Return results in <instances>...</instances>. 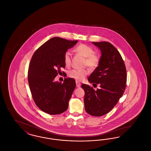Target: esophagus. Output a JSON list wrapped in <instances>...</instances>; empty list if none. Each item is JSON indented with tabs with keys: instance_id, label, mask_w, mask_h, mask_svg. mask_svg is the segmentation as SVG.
<instances>
[{
	"instance_id": "34e87169",
	"label": "esophagus",
	"mask_w": 151,
	"mask_h": 151,
	"mask_svg": "<svg viewBox=\"0 0 151 151\" xmlns=\"http://www.w3.org/2000/svg\"><path fill=\"white\" fill-rule=\"evenodd\" d=\"M76 87H78V88H79L80 86H81V84H80V83L78 81H76Z\"/></svg>"
}]
</instances>
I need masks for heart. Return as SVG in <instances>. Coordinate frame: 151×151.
Here are the masks:
<instances>
[{"label": "heart", "mask_w": 151, "mask_h": 151, "mask_svg": "<svg viewBox=\"0 0 151 151\" xmlns=\"http://www.w3.org/2000/svg\"><path fill=\"white\" fill-rule=\"evenodd\" d=\"M75 50L78 53L85 57V65H87L91 68H96L98 66L100 62L99 57L94 53L93 48L86 44H80L77 46ZM64 62L65 65H70L71 62V53L70 51H67L64 54ZM89 73L87 68L84 69H73L71 70L69 73V76L71 78L78 81H81L84 79Z\"/></svg>", "instance_id": "heart-1"}]
</instances>
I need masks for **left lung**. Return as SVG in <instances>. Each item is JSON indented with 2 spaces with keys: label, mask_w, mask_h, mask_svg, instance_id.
I'll return each mask as SVG.
<instances>
[{
  "label": "left lung",
  "mask_w": 151,
  "mask_h": 151,
  "mask_svg": "<svg viewBox=\"0 0 151 151\" xmlns=\"http://www.w3.org/2000/svg\"><path fill=\"white\" fill-rule=\"evenodd\" d=\"M101 51L99 66L88 78L93 86L83 84L85 95L84 102L86 113L100 116L111 111L122 97L126 88L127 72L124 61L118 50L108 42H92Z\"/></svg>",
  "instance_id": "1"
}]
</instances>
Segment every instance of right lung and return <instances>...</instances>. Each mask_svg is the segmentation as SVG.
Wrapping results in <instances>:
<instances>
[{
  "instance_id": "1",
  "label": "right lung",
  "mask_w": 151,
  "mask_h": 151,
  "mask_svg": "<svg viewBox=\"0 0 151 151\" xmlns=\"http://www.w3.org/2000/svg\"><path fill=\"white\" fill-rule=\"evenodd\" d=\"M77 42V40L52 38L41 45L31 59L28 78L32 96L38 108L49 114H61L68 107L75 80L65 78L62 83L54 80L65 68V52Z\"/></svg>"
}]
</instances>
